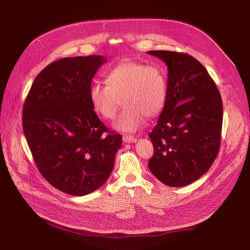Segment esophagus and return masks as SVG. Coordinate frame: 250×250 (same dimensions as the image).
<instances>
[{
	"label": "esophagus",
	"instance_id": "34e87169",
	"mask_svg": "<svg viewBox=\"0 0 250 250\" xmlns=\"http://www.w3.org/2000/svg\"><path fill=\"white\" fill-rule=\"evenodd\" d=\"M123 141L125 143H136L137 142V138L129 136V135H124L123 136Z\"/></svg>",
	"mask_w": 250,
	"mask_h": 250
}]
</instances>
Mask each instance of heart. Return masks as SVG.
<instances>
[{
    "label": "heart",
    "instance_id": "heart-1",
    "mask_svg": "<svg viewBox=\"0 0 250 250\" xmlns=\"http://www.w3.org/2000/svg\"><path fill=\"white\" fill-rule=\"evenodd\" d=\"M107 84L91 85L89 97L94 109L106 120H114L123 103L125 109L114 123V128L132 133L145 123L146 116L159 115L166 101V80L153 65L124 61L109 71Z\"/></svg>",
    "mask_w": 250,
    "mask_h": 250
}]
</instances>
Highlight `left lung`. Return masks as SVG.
I'll list each match as a JSON object with an SVG mask.
<instances>
[{
	"label": "left lung",
	"instance_id": "obj_1",
	"mask_svg": "<svg viewBox=\"0 0 250 250\" xmlns=\"http://www.w3.org/2000/svg\"><path fill=\"white\" fill-rule=\"evenodd\" d=\"M168 68L166 101L149 137L154 155L148 166L168 187L198 180L218 155L223 123L220 92L204 65L182 52L150 50Z\"/></svg>",
	"mask_w": 250,
	"mask_h": 250
}]
</instances>
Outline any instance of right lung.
<instances>
[{"mask_svg": "<svg viewBox=\"0 0 250 250\" xmlns=\"http://www.w3.org/2000/svg\"><path fill=\"white\" fill-rule=\"evenodd\" d=\"M102 56L63 58L37 75L23 106V132L42 175L59 190L86 195L109 177L122 136L99 120L89 97Z\"/></svg>", "mask_w": 250, "mask_h": 250, "instance_id": "obj_1", "label": "right lung"}]
</instances>
